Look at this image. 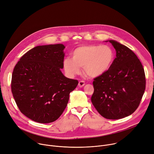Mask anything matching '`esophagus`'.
<instances>
[{"mask_svg": "<svg viewBox=\"0 0 154 154\" xmlns=\"http://www.w3.org/2000/svg\"><path fill=\"white\" fill-rule=\"evenodd\" d=\"M84 85H85V82L83 81H80L78 83V86L79 88H82Z\"/></svg>", "mask_w": 154, "mask_h": 154, "instance_id": "34e87169", "label": "esophagus"}]
</instances>
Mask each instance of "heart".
Wrapping results in <instances>:
<instances>
[{
	"mask_svg": "<svg viewBox=\"0 0 154 154\" xmlns=\"http://www.w3.org/2000/svg\"><path fill=\"white\" fill-rule=\"evenodd\" d=\"M72 58L66 57L63 66L66 74L74 77L79 74L81 67L84 73L91 78L100 76L111 67L114 58L112 49L107 45H84L73 50Z\"/></svg>",
	"mask_w": 154,
	"mask_h": 154,
	"instance_id": "b5f03b06",
	"label": "heart"
}]
</instances>
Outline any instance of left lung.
Returning <instances> with one entry per match:
<instances>
[{
	"instance_id": "8db88e82",
	"label": "left lung",
	"mask_w": 154,
	"mask_h": 154,
	"mask_svg": "<svg viewBox=\"0 0 154 154\" xmlns=\"http://www.w3.org/2000/svg\"><path fill=\"white\" fill-rule=\"evenodd\" d=\"M105 42L114 46L116 57L106 72L94 79L91 101L103 117L119 119L138 108L146 88L145 73L131 49L113 40Z\"/></svg>"
}]
</instances>
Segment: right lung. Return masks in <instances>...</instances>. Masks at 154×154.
<instances>
[{
  "instance_id": "right-lung-1",
  "label": "right lung",
  "mask_w": 154,
  "mask_h": 154,
  "mask_svg": "<svg viewBox=\"0 0 154 154\" xmlns=\"http://www.w3.org/2000/svg\"><path fill=\"white\" fill-rule=\"evenodd\" d=\"M65 48L63 44L37 46L14 66L11 85L13 97L21 112L33 121H56L78 84L61 71Z\"/></svg>"
}]
</instances>
